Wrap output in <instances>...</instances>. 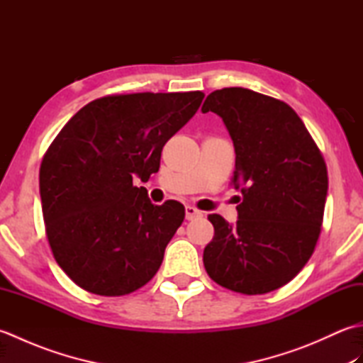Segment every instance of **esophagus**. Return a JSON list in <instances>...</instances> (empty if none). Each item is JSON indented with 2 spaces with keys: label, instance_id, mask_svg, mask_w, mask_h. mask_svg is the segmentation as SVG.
Wrapping results in <instances>:
<instances>
[{
  "label": "esophagus",
  "instance_id": "34e87169",
  "mask_svg": "<svg viewBox=\"0 0 363 363\" xmlns=\"http://www.w3.org/2000/svg\"><path fill=\"white\" fill-rule=\"evenodd\" d=\"M201 211H198L196 207H194V206H187L186 207V218L187 220H194V218H196V217H201Z\"/></svg>",
  "mask_w": 363,
  "mask_h": 363
}]
</instances>
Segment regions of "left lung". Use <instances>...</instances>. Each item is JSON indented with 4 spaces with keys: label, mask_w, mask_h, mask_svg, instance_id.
Returning <instances> with one entry per match:
<instances>
[{
    "label": "left lung",
    "mask_w": 363,
    "mask_h": 363,
    "mask_svg": "<svg viewBox=\"0 0 363 363\" xmlns=\"http://www.w3.org/2000/svg\"><path fill=\"white\" fill-rule=\"evenodd\" d=\"M203 113L220 115L235 148L233 186L242 191L237 225L209 215L213 238L203 262L211 279L243 295L290 282L317 246L328 195V168L291 107L250 89L206 98Z\"/></svg>",
    "instance_id": "1"
}]
</instances>
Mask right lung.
Returning a JSON list of instances; mask_svg holds the SVG:
<instances>
[{
    "label": "right lung",
    "instance_id": "1",
    "mask_svg": "<svg viewBox=\"0 0 363 363\" xmlns=\"http://www.w3.org/2000/svg\"><path fill=\"white\" fill-rule=\"evenodd\" d=\"M203 91L94 99L68 120L45 152L40 198L59 267L81 289L123 296L152 279L182 225L177 201L154 206L145 181L164 145L196 113Z\"/></svg>",
    "mask_w": 363,
    "mask_h": 363
}]
</instances>
